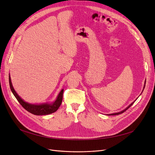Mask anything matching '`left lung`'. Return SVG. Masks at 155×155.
Returning a JSON list of instances; mask_svg holds the SVG:
<instances>
[{
    "instance_id": "obj_1",
    "label": "left lung",
    "mask_w": 155,
    "mask_h": 155,
    "mask_svg": "<svg viewBox=\"0 0 155 155\" xmlns=\"http://www.w3.org/2000/svg\"><path fill=\"white\" fill-rule=\"evenodd\" d=\"M145 84H144V87H143V89H144V88H145ZM143 92V91H142ZM136 101V100H135ZM134 101H133V103H132V104H130L126 108V109H125L124 110H121V111H120V112H116V113H112V114H107L108 116H110V115H118V114H121V113H124V112H125V111H126L128 109H129V108L131 106V105H132L133 104H134Z\"/></svg>"
}]
</instances>
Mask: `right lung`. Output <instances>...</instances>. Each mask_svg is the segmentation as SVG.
Segmentation results:
<instances>
[{
	"mask_svg": "<svg viewBox=\"0 0 155 155\" xmlns=\"http://www.w3.org/2000/svg\"><path fill=\"white\" fill-rule=\"evenodd\" d=\"M9 83H10L11 91L13 94V95L16 97L17 101L19 102V104L22 106L24 109H25L27 111H28L33 114L40 116L47 115L53 113V112H55L59 109V107H60L61 104L62 103L63 89L61 91L57 97V99H56V100L54 103H52V104H43L40 105H35L28 104V103L25 101L17 94V92L14 90V88L13 87L10 74H9Z\"/></svg>",
	"mask_w": 155,
	"mask_h": 155,
	"instance_id": "1",
	"label": "right lung"
}]
</instances>
